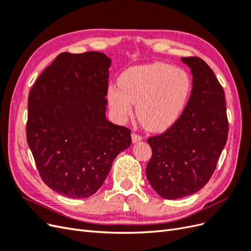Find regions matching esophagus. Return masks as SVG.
<instances>
[{"instance_id": "1", "label": "esophagus", "mask_w": 251, "mask_h": 251, "mask_svg": "<svg viewBox=\"0 0 251 251\" xmlns=\"http://www.w3.org/2000/svg\"><path fill=\"white\" fill-rule=\"evenodd\" d=\"M141 140H142V137H141L140 135H137V134H135V133L132 134V142L133 143H137V142H139Z\"/></svg>"}]
</instances>
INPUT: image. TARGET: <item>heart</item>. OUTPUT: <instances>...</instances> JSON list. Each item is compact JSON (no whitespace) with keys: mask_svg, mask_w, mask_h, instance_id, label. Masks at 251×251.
Masks as SVG:
<instances>
[{"mask_svg":"<svg viewBox=\"0 0 251 251\" xmlns=\"http://www.w3.org/2000/svg\"><path fill=\"white\" fill-rule=\"evenodd\" d=\"M192 92V79L182 68L163 63L136 66L110 86L109 107L119 120L132 115L133 103L141 125L151 132L168 130L183 113Z\"/></svg>","mask_w":251,"mask_h":251,"instance_id":"1","label":"heart"}]
</instances>
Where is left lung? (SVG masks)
Masks as SVG:
<instances>
[{
    "label": "left lung",
    "instance_id": "1",
    "mask_svg": "<svg viewBox=\"0 0 251 251\" xmlns=\"http://www.w3.org/2000/svg\"><path fill=\"white\" fill-rule=\"evenodd\" d=\"M191 68L192 94L181 117L168 131L148 139L151 158L147 178L164 199L199 192L209 181L228 135L224 90L200 57H182Z\"/></svg>",
    "mask_w": 251,
    "mask_h": 251
}]
</instances>
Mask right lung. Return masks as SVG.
I'll list each match as a JSON object with an SVG mask.
<instances>
[{"label": "right lung", "instance_id": "obj_1", "mask_svg": "<svg viewBox=\"0 0 251 251\" xmlns=\"http://www.w3.org/2000/svg\"><path fill=\"white\" fill-rule=\"evenodd\" d=\"M111 58L101 52H64L29 93L27 142L43 181L73 199L102 185L131 131L105 116Z\"/></svg>", "mask_w": 251, "mask_h": 251}]
</instances>
